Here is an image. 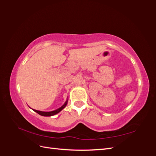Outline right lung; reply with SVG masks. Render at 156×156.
I'll list each match as a JSON object with an SVG mask.
<instances>
[{
	"label": "right lung",
	"instance_id": "add662e5",
	"mask_svg": "<svg viewBox=\"0 0 156 156\" xmlns=\"http://www.w3.org/2000/svg\"><path fill=\"white\" fill-rule=\"evenodd\" d=\"M68 101V99H67V100L66 101V102L64 103L63 105H62L60 107H59L58 108H57V109H56L55 111L45 112V111H41L35 110V109H33V108H32V109L34 111H35L36 112H37V114H39L40 115H41V116H53V115H55L56 114H58V113L60 112L61 111H62L64 108H65V107L67 105Z\"/></svg>",
	"mask_w": 156,
	"mask_h": 156
}]
</instances>
